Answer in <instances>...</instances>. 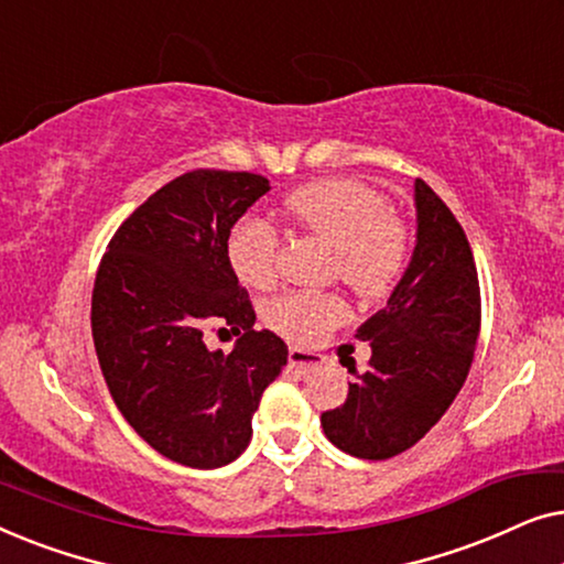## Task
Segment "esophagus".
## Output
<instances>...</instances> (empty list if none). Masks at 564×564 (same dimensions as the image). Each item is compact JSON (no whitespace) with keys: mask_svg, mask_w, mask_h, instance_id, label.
I'll return each mask as SVG.
<instances>
[{"mask_svg":"<svg viewBox=\"0 0 564 564\" xmlns=\"http://www.w3.org/2000/svg\"><path fill=\"white\" fill-rule=\"evenodd\" d=\"M288 361L292 369H297L300 375H311L315 369L321 367V357L318 354L307 351V349H300V346H292L290 354H288Z\"/></svg>","mask_w":564,"mask_h":564,"instance_id":"esophagus-1","label":"esophagus"}]
</instances>
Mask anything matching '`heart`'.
I'll list each match as a JSON object with an SVG mask.
<instances>
[{
  "label": "heart",
  "instance_id": "1",
  "mask_svg": "<svg viewBox=\"0 0 564 564\" xmlns=\"http://www.w3.org/2000/svg\"><path fill=\"white\" fill-rule=\"evenodd\" d=\"M284 215L300 230L321 238L336 251V274L357 295L375 300L395 288L411 257V238L403 223L390 215L380 192L354 180H323L292 192ZM226 257L238 280L253 290H272L280 282V238L259 218H241L228 230ZM349 307L338 295L290 292L267 305L264 318L274 330L297 344H315Z\"/></svg>",
  "mask_w": 564,
  "mask_h": 564
}]
</instances>
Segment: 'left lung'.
Instances as JSON below:
<instances>
[{
  "label": "left lung",
  "mask_w": 564,
  "mask_h": 564,
  "mask_svg": "<svg viewBox=\"0 0 564 564\" xmlns=\"http://www.w3.org/2000/svg\"><path fill=\"white\" fill-rule=\"evenodd\" d=\"M415 249L388 305L357 328L367 372L346 403L321 415L323 434L359 459H390L429 434L467 380L480 334V282L465 230L415 180Z\"/></svg>",
  "instance_id": "left-lung-1"
}]
</instances>
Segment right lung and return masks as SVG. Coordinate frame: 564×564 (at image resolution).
<instances>
[{
    "mask_svg": "<svg viewBox=\"0 0 564 564\" xmlns=\"http://www.w3.org/2000/svg\"><path fill=\"white\" fill-rule=\"evenodd\" d=\"M267 192L269 180L249 172L176 176L115 230L99 261L91 336L105 382L135 434L180 465L234 462L261 392L288 365L282 338L253 328L226 257L228 230ZM210 325L235 330L234 352L206 349Z\"/></svg>",
    "mask_w": 564,
    "mask_h": 564,
    "instance_id": "1",
    "label": "right lung"
}]
</instances>
